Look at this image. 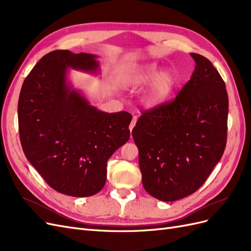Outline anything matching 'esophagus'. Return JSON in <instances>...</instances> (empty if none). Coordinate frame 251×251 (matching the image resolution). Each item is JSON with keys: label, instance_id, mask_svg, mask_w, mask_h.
<instances>
[{"label": "esophagus", "instance_id": "esophagus-1", "mask_svg": "<svg viewBox=\"0 0 251 251\" xmlns=\"http://www.w3.org/2000/svg\"><path fill=\"white\" fill-rule=\"evenodd\" d=\"M136 123H137V116H133V120H132V123H131V125H130V131H132L133 130V127L135 126V125H136Z\"/></svg>", "mask_w": 251, "mask_h": 251}]
</instances>
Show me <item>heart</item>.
Instances as JSON below:
<instances>
[{
  "label": "heart",
  "mask_w": 251,
  "mask_h": 251,
  "mask_svg": "<svg viewBox=\"0 0 251 251\" xmlns=\"http://www.w3.org/2000/svg\"><path fill=\"white\" fill-rule=\"evenodd\" d=\"M120 85L136 89L146 85L141 95L142 103L148 108H156L168 101L176 90L179 78L171 68L159 70L156 63H144L128 67L121 73Z\"/></svg>",
  "instance_id": "obj_1"
}]
</instances>
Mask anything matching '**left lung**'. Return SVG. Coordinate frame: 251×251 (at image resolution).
<instances>
[{"instance_id":"left-lung-1","label":"left lung","mask_w":251,"mask_h":251,"mask_svg":"<svg viewBox=\"0 0 251 251\" xmlns=\"http://www.w3.org/2000/svg\"><path fill=\"white\" fill-rule=\"evenodd\" d=\"M191 56L195 71L175 100L144 112L132 131L143 187L164 202L195 193L226 146L225 82L206 57L197 53Z\"/></svg>"}]
</instances>
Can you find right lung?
Masks as SVG:
<instances>
[{"label":"right lung","mask_w":251,"mask_h":251,"mask_svg":"<svg viewBox=\"0 0 251 251\" xmlns=\"http://www.w3.org/2000/svg\"><path fill=\"white\" fill-rule=\"evenodd\" d=\"M97 57L69 50L48 53L28 74L19 98L26 158L53 189L72 197L101 191L109 158L130 138V113L100 111L68 79L69 69L100 74Z\"/></svg>","instance_id":"add662e5"}]
</instances>
